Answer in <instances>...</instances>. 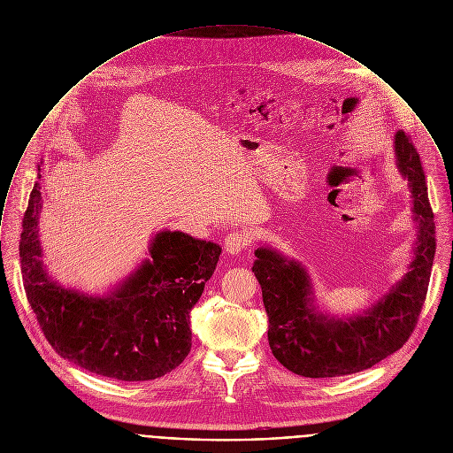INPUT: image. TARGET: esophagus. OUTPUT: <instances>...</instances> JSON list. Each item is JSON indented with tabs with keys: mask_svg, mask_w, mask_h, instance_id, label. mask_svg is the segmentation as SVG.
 Segmentation results:
<instances>
[{
	"mask_svg": "<svg viewBox=\"0 0 453 453\" xmlns=\"http://www.w3.org/2000/svg\"><path fill=\"white\" fill-rule=\"evenodd\" d=\"M250 235L244 232H230L225 237V251L228 255H239L242 250L250 246Z\"/></svg>",
	"mask_w": 453,
	"mask_h": 453,
	"instance_id": "obj_1",
	"label": "esophagus"
}]
</instances>
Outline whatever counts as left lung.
I'll return each instance as SVG.
<instances>
[{
    "label": "left lung",
    "mask_w": 453,
    "mask_h": 453,
    "mask_svg": "<svg viewBox=\"0 0 453 453\" xmlns=\"http://www.w3.org/2000/svg\"><path fill=\"white\" fill-rule=\"evenodd\" d=\"M394 152L410 186L417 241L408 273L371 307L330 314L319 307L305 265L271 246L255 250L253 273L269 318V344L296 374L334 378L369 369L403 348L417 325L436 253V226L420 156L403 130L394 135Z\"/></svg>",
    "instance_id": "1"
}]
</instances>
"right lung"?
<instances>
[{"label":"right lung","instance_id":"1","mask_svg":"<svg viewBox=\"0 0 453 453\" xmlns=\"http://www.w3.org/2000/svg\"><path fill=\"white\" fill-rule=\"evenodd\" d=\"M40 172L38 165L19 255L24 290L47 341L63 358L105 378L146 381L165 376L191 349L189 312L218 265L221 248L179 230H159L150 242V258L107 294L63 287L42 262Z\"/></svg>","mask_w":453,"mask_h":453}]
</instances>
